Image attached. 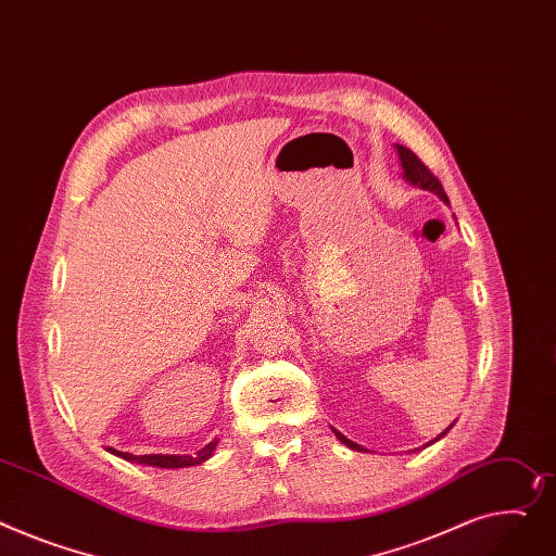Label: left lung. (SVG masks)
<instances>
[{"label": "left lung", "mask_w": 556, "mask_h": 556, "mask_svg": "<svg viewBox=\"0 0 556 556\" xmlns=\"http://www.w3.org/2000/svg\"><path fill=\"white\" fill-rule=\"evenodd\" d=\"M397 154H400V161H402V169H404V178H406V180H412L414 185H420L422 190H429V192L438 194L442 201H447V194H445V190H442L440 180H438V178L431 174V169L409 150V147L397 144ZM332 431H336V429H332ZM445 433H447V431H445ZM445 433H440V435H445ZM336 435L344 442L346 447H351V450H355V452H366L362 445H357V442L344 438L340 431H336Z\"/></svg>", "instance_id": "obj_1"}]
</instances>
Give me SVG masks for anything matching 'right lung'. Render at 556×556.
I'll use <instances>...</instances> for the list:
<instances>
[{"instance_id": "add662e5", "label": "right lung", "mask_w": 556, "mask_h": 556, "mask_svg": "<svg viewBox=\"0 0 556 556\" xmlns=\"http://www.w3.org/2000/svg\"><path fill=\"white\" fill-rule=\"evenodd\" d=\"M218 445V440H212L210 445H205L197 456H163V454H150V456H134L127 452H116L114 447H109L111 454H116L129 463H138V465H152V467H165V469H178V467H192L199 465L203 460H207L214 452V447Z\"/></svg>"}]
</instances>
